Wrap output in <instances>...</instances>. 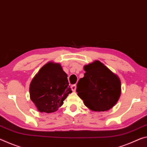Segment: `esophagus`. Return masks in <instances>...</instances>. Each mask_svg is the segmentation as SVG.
<instances>
[{
    "label": "esophagus",
    "mask_w": 147,
    "mask_h": 147,
    "mask_svg": "<svg viewBox=\"0 0 147 147\" xmlns=\"http://www.w3.org/2000/svg\"><path fill=\"white\" fill-rule=\"evenodd\" d=\"M71 89H72V90L73 91V92H75L76 90V84L72 85L71 86Z\"/></svg>",
    "instance_id": "obj_1"
}]
</instances>
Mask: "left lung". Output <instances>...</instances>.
<instances>
[{
	"mask_svg": "<svg viewBox=\"0 0 147 147\" xmlns=\"http://www.w3.org/2000/svg\"><path fill=\"white\" fill-rule=\"evenodd\" d=\"M84 76L79 80L76 92L85 106L97 112L113 108L121 94L118 76L98 60L84 65Z\"/></svg>",
	"mask_w": 147,
	"mask_h": 147,
	"instance_id": "left-lung-1",
	"label": "left lung"
}]
</instances>
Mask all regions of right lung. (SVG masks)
Returning <instances> with one entry per match:
<instances>
[{
    "mask_svg": "<svg viewBox=\"0 0 147 147\" xmlns=\"http://www.w3.org/2000/svg\"><path fill=\"white\" fill-rule=\"evenodd\" d=\"M61 64L49 61L39 70L29 86L30 98L40 113L55 112L63 104L71 88Z\"/></svg>",
    "mask_w": 147,
    "mask_h": 147,
    "instance_id": "1",
    "label": "right lung"
}]
</instances>
